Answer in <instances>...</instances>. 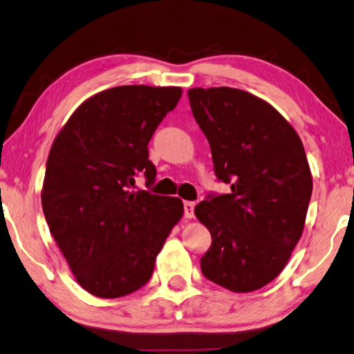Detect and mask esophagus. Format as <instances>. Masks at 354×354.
Returning <instances> with one entry per match:
<instances>
[{
  "label": "esophagus",
  "instance_id": "1",
  "mask_svg": "<svg viewBox=\"0 0 354 354\" xmlns=\"http://www.w3.org/2000/svg\"><path fill=\"white\" fill-rule=\"evenodd\" d=\"M184 216L185 218H194L195 216V203L194 201H185L184 203Z\"/></svg>",
  "mask_w": 354,
  "mask_h": 354
}]
</instances>
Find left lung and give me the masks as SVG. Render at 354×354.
Listing matches in <instances>:
<instances>
[{
  "label": "left lung",
  "instance_id": "obj_1",
  "mask_svg": "<svg viewBox=\"0 0 354 354\" xmlns=\"http://www.w3.org/2000/svg\"><path fill=\"white\" fill-rule=\"evenodd\" d=\"M226 195L209 194L195 215L212 235L205 279L249 292L283 271L304 232L313 178L304 144L268 102L235 88L189 89Z\"/></svg>",
  "mask_w": 354,
  "mask_h": 354
}]
</instances>
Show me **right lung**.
<instances>
[{"label":"right lung","instance_id":"add662e5","mask_svg":"<svg viewBox=\"0 0 354 354\" xmlns=\"http://www.w3.org/2000/svg\"><path fill=\"white\" fill-rule=\"evenodd\" d=\"M178 86H115L83 102L50 147L41 190L44 218L79 285L102 299L142 288L156 255L181 220L179 198L130 192L156 167L149 142Z\"/></svg>","mask_w":354,"mask_h":354}]
</instances>
